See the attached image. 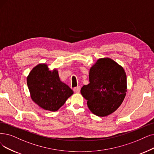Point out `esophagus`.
<instances>
[{
    "mask_svg": "<svg viewBox=\"0 0 154 154\" xmlns=\"http://www.w3.org/2000/svg\"><path fill=\"white\" fill-rule=\"evenodd\" d=\"M80 89H81V87L79 86V87L74 88L73 90H74V91L75 92V93H79V92L80 91Z\"/></svg>",
    "mask_w": 154,
    "mask_h": 154,
    "instance_id": "34e87169",
    "label": "esophagus"
}]
</instances>
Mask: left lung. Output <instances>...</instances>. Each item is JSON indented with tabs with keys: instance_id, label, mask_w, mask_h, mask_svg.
I'll use <instances>...</instances> for the list:
<instances>
[{
	"instance_id": "8db88e82",
	"label": "left lung",
	"mask_w": 154,
	"mask_h": 154,
	"mask_svg": "<svg viewBox=\"0 0 154 154\" xmlns=\"http://www.w3.org/2000/svg\"><path fill=\"white\" fill-rule=\"evenodd\" d=\"M89 82L81 89L91 112L107 116L121 106L127 91L126 75L123 67L110 58H101L91 67Z\"/></svg>"
}]
</instances>
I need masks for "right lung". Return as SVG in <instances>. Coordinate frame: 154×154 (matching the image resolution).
<instances>
[{"instance_id": "add662e5", "label": "right lung", "mask_w": 154, "mask_h": 154, "mask_svg": "<svg viewBox=\"0 0 154 154\" xmlns=\"http://www.w3.org/2000/svg\"><path fill=\"white\" fill-rule=\"evenodd\" d=\"M27 85L33 101L52 112L59 109L74 93L68 85L60 80L58 71H50L45 64L33 67L27 77Z\"/></svg>"}]
</instances>
